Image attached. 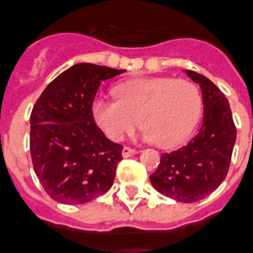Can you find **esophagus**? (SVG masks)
<instances>
[{
	"label": "esophagus",
	"mask_w": 253,
	"mask_h": 253,
	"mask_svg": "<svg viewBox=\"0 0 253 253\" xmlns=\"http://www.w3.org/2000/svg\"><path fill=\"white\" fill-rule=\"evenodd\" d=\"M138 153L137 149H133V148H129V147H124L123 148V156L124 157H129V156H133Z\"/></svg>",
	"instance_id": "obj_1"
}]
</instances>
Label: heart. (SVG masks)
Masks as SVG:
<instances>
[{"mask_svg": "<svg viewBox=\"0 0 253 253\" xmlns=\"http://www.w3.org/2000/svg\"><path fill=\"white\" fill-rule=\"evenodd\" d=\"M115 97L93 104L96 123L113 141L123 140L138 123L144 138L159 147H176L189 137L203 109L196 85L170 77L132 80L115 89Z\"/></svg>", "mask_w": 253, "mask_h": 253, "instance_id": "b5f03b06", "label": "heart"}]
</instances>
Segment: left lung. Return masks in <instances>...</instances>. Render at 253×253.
Returning a JSON list of instances; mask_svg holds the SVG:
<instances>
[{
    "label": "left lung",
    "mask_w": 253,
    "mask_h": 253,
    "mask_svg": "<svg viewBox=\"0 0 253 253\" xmlns=\"http://www.w3.org/2000/svg\"><path fill=\"white\" fill-rule=\"evenodd\" d=\"M200 85L204 117L199 133L184 147L163 153L151 183L161 195L181 203H195L211 195L229 169L236 126L229 102L206 76L185 70Z\"/></svg>",
    "instance_id": "obj_1"
}]
</instances>
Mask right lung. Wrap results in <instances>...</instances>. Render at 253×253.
<instances>
[{
    "instance_id": "right-lung-1",
    "label": "right lung",
    "mask_w": 253,
    "mask_h": 253,
    "mask_svg": "<svg viewBox=\"0 0 253 253\" xmlns=\"http://www.w3.org/2000/svg\"><path fill=\"white\" fill-rule=\"evenodd\" d=\"M125 70L76 64L41 93L30 115V155L45 192L62 204H84L111 189L123 145L94 123L93 101L102 81Z\"/></svg>"
}]
</instances>
